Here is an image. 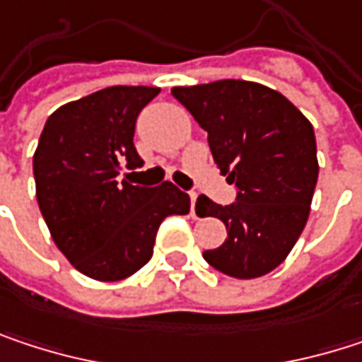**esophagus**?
Here are the masks:
<instances>
[{
	"label": "esophagus",
	"instance_id": "1",
	"mask_svg": "<svg viewBox=\"0 0 362 362\" xmlns=\"http://www.w3.org/2000/svg\"><path fill=\"white\" fill-rule=\"evenodd\" d=\"M194 203H197V192H190V214L197 218V214H194Z\"/></svg>",
	"mask_w": 362,
	"mask_h": 362
}]
</instances>
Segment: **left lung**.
<instances>
[{
	"label": "left lung",
	"instance_id": "left-lung-1",
	"mask_svg": "<svg viewBox=\"0 0 362 362\" xmlns=\"http://www.w3.org/2000/svg\"><path fill=\"white\" fill-rule=\"evenodd\" d=\"M172 94L207 132L214 161L237 190L228 205L197 199V214L220 218L228 230L220 247L203 252L205 262L235 279L274 270L310 214L319 178L310 121L283 94L253 81L222 79Z\"/></svg>",
	"mask_w": 362,
	"mask_h": 362
}]
</instances>
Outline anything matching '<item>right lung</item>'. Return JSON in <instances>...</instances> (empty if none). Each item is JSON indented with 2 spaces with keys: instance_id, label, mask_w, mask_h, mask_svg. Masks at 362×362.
I'll return each mask as SVG.
<instances>
[{
  "instance_id": "1",
  "label": "right lung",
  "mask_w": 362,
  "mask_h": 362,
  "mask_svg": "<svg viewBox=\"0 0 362 362\" xmlns=\"http://www.w3.org/2000/svg\"><path fill=\"white\" fill-rule=\"evenodd\" d=\"M159 92L105 88L54 110L39 136L33 176L41 216L56 247L90 279L138 272L153 255L161 222L190 209V197L172 182L125 180L144 163L134 146L136 119Z\"/></svg>"
}]
</instances>
